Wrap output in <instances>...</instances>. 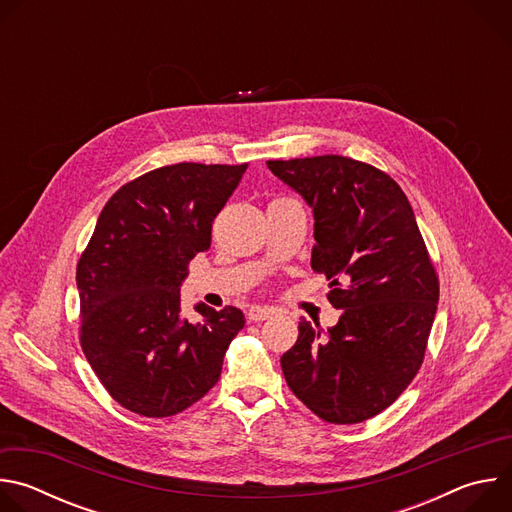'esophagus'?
Instances as JSON below:
<instances>
[{
    "label": "esophagus",
    "mask_w": 512,
    "mask_h": 512,
    "mask_svg": "<svg viewBox=\"0 0 512 512\" xmlns=\"http://www.w3.org/2000/svg\"><path fill=\"white\" fill-rule=\"evenodd\" d=\"M271 316H273V312L269 308H259V306H255L247 312L249 322H263V320H269Z\"/></svg>",
    "instance_id": "34e87169"
}]
</instances>
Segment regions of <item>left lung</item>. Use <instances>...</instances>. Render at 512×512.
Here are the masks:
<instances>
[{
  "instance_id": "left-lung-1",
  "label": "left lung",
  "mask_w": 512,
  "mask_h": 512,
  "mask_svg": "<svg viewBox=\"0 0 512 512\" xmlns=\"http://www.w3.org/2000/svg\"><path fill=\"white\" fill-rule=\"evenodd\" d=\"M314 212L312 269L340 312L326 336L308 320L281 356L294 395L328 423H360L409 387L427 348L440 281L401 186L346 156L269 160Z\"/></svg>"
}]
</instances>
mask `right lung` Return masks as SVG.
Masks as SVG:
<instances>
[{"instance_id": "1", "label": "right lung", "mask_w": 512, "mask_h": 512, "mask_svg": "<svg viewBox=\"0 0 512 512\" xmlns=\"http://www.w3.org/2000/svg\"><path fill=\"white\" fill-rule=\"evenodd\" d=\"M247 164L180 162L123 184L99 214L77 265L79 338L107 393L143 417H170L221 377L231 340L245 326L233 306L180 312V283L208 251L214 216Z\"/></svg>"}]
</instances>
